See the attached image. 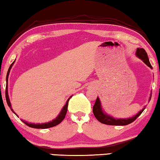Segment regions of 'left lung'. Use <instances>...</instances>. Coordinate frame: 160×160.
<instances>
[{
  "instance_id": "left-lung-1",
  "label": "left lung",
  "mask_w": 160,
  "mask_h": 160,
  "mask_svg": "<svg viewBox=\"0 0 160 160\" xmlns=\"http://www.w3.org/2000/svg\"><path fill=\"white\" fill-rule=\"evenodd\" d=\"M136 55L137 57L142 60L148 67H150L151 69H152V65H151L149 60H148L147 53L146 52L144 49L141 48H137ZM151 98H152V94L150 95L149 101L151 100ZM145 108L146 107H143L141 111H139L138 112V114H136V115L132 117V118H129L127 119H118V118H113V117L109 115V114L103 112L99 98L97 97V98H96V100L95 104H94L93 107V112L94 116L96 117V118L100 122L103 123V124L110 125H126L130 124V123H131L133 122V121L136 120V119L141 115V114L142 113L143 110L145 109Z\"/></svg>"
}]
</instances>
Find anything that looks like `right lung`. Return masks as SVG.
I'll use <instances>...</instances> for the list:
<instances>
[{
    "mask_svg": "<svg viewBox=\"0 0 160 160\" xmlns=\"http://www.w3.org/2000/svg\"><path fill=\"white\" fill-rule=\"evenodd\" d=\"M15 62V61H14ZM14 62H13L12 64H11V66L9 67V69H8V72H7V75H6V102H7V104L8 107H10V109L18 117V115L17 114L15 113V112L13 111L12 107V104H11V102H10V99H9V97H8V75H9V73H10V70L11 69H12V67L13 66V64H14ZM72 96H70L68 99H67V102H66V104H65L64 107H63L62 111L60 112V113L58 114V115L56 118L54 120H53L52 121H50V122H45V123H42V124H35V123H31V122H26V121H24L23 120H21L22 122H23L24 124H26L30 128H38V129H40V128H41V129H45V128H51V127H53V126H56L58 124H59V123L62 122V121L64 120L65 116H66V114H67V107H68V102H69V100L70 99L72 98Z\"/></svg>",
    "mask_w": 160,
    "mask_h": 160,
    "instance_id": "obj_1",
    "label": "right lung"
}]
</instances>
